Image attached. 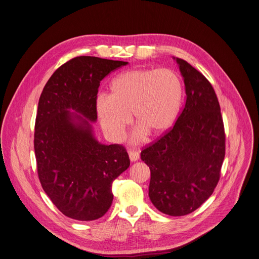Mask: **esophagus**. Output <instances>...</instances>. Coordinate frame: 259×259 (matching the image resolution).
Returning a JSON list of instances; mask_svg holds the SVG:
<instances>
[{
	"mask_svg": "<svg viewBox=\"0 0 259 259\" xmlns=\"http://www.w3.org/2000/svg\"><path fill=\"white\" fill-rule=\"evenodd\" d=\"M128 156H130V160L131 162L135 163L139 160V157H140V154H139V152L137 151H128Z\"/></svg>",
	"mask_w": 259,
	"mask_h": 259,
	"instance_id": "34e87169",
	"label": "esophagus"
}]
</instances>
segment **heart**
Wrapping results in <instances>:
<instances>
[{
    "mask_svg": "<svg viewBox=\"0 0 259 259\" xmlns=\"http://www.w3.org/2000/svg\"><path fill=\"white\" fill-rule=\"evenodd\" d=\"M183 97L182 83L170 69H132L116 76L110 96L96 98V113L106 136L121 141L131 123V115L139 128L135 139L148 133L157 137L176 122Z\"/></svg>",
    "mask_w": 259,
    "mask_h": 259,
    "instance_id": "b5f03b06",
    "label": "heart"
}]
</instances>
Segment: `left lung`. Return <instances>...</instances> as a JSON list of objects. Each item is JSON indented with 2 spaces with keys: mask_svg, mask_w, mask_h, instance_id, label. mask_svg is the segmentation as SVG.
Returning a JSON list of instances; mask_svg holds the SVG:
<instances>
[{
  "mask_svg": "<svg viewBox=\"0 0 259 259\" xmlns=\"http://www.w3.org/2000/svg\"><path fill=\"white\" fill-rule=\"evenodd\" d=\"M185 82V109L160 140L141 152L151 177L148 195L163 213L196 210L212 194L225 156V133L217 95L206 77L173 57Z\"/></svg>",
  "mask_w": 259,
  "mask_h": 259,
  "instance_id": "left-lung-1",
  "label": "left lung"
}]
</instances>
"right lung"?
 Segmentation results:
<instances>
[{"label": "right lung", "instance_id": "add662e5", "mask_svg": "<svg viewBox=\"0 0 259 259\" xmlns=\"http://www.w3.org/2000/svg\"><path fill=\"white\" fill-rule=\"evenodd\" d=\"M127 62L81 56L59 67L39 98L34 150L39 181L63 214L78 221L102 218L112 185L130 167L121 145L102 144L92 123L102 79Z\"/></svg>", "mask_w": 259, "mask_h": 259}]
</instances>
